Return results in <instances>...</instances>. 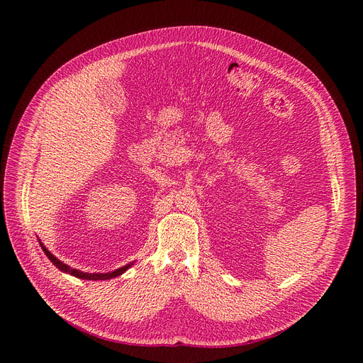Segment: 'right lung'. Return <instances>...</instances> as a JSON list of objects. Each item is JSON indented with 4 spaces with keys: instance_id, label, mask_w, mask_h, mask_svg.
I'll list each match as a JSON object with an SVG mask.
<instances>
[{
    "instance_id": "1",
    "label": "right lung",
    "mask_w": 363,
    "mask_h": 363,
    "mask_svg": "<svg viewBox=\"0 0 363 363\" xmlns=\"http://www.w3.org/2000/svg\"><path fill=\"white\" fill-rule=\"evenodd\" d=\"M40 241V244H41V249L44 250V253L47 255V257L52 262V264L55 266V268H59L62 272H65V274H69V275H72V277H74V278H79V279H89V281H104V279H111V278H116V277H121L123 272H126L130 266L133 264V262H130V263H128V264H125V266H122V268H119V269H116V271H111V272H106V274H99V272H95V274H88V272H82V271H79V269H73V268H70L69 264H66V263H63L62 260H59L57 259L48 249L47 247L41 242V240H38Z\"/></svg>"
}]
</instances>
